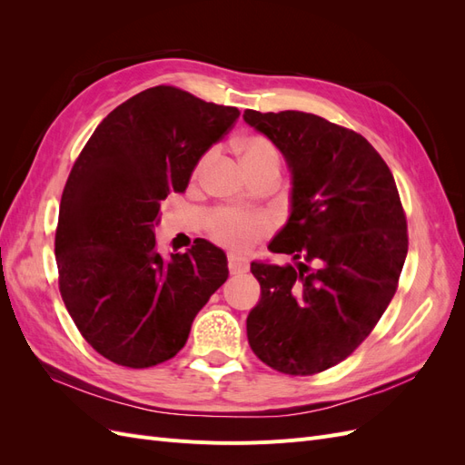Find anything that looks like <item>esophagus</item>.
<instances>
[{
    "instance_id": "obj_1",
    "label": "esophagus",
    "mask_w": 465,
    "mask_h": 465,
    "mask_svg": "<svg viewBox=\"0 0 465 465\" xmlns=\"http://www.w3.org/2000/svg\"><path fill=\"white\" fill-rule=\"evenodd\" d=\"M250 270V263L246 258L242 256H236V254H229V272L232 275H238V273H246Z\"/></svg>"
}]
</instances>
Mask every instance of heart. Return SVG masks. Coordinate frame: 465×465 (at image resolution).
I'll return each instance as SVG.
<instances>
[{"label":"heart","instance_id":"b5f03b06","mask_svg":"<svg viewBox=\"0 0 465 465\" xmlns=\"http://www.w3.org/2000/svg\"><path fill=\"white\" fill-rule=\"evenodd\" d=\"M241 161L246 168V173L254 171L263 164H281L279 149L263 135H248L241 143ZM213 159V153H207L202 157L193 171V180H198L207 163ZM205 229L211 238L227 244L231 248H248L252 242L267 231V221L262 215L250 213V211H241L232 207H219L205 217Z\"/></svg>","mask_w":465,"mask_h":465}]
</instances>
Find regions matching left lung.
<instances>
[{
  "label": "left lung",
  "instance_id": "8db88e82",
  "mask_svg": "<svg viewBox=\"0 0 465 465\" xmlns=\"http://www.w3.org/2000/svg\"><path fill=\"white\" fill-rule=\"evenodd\" d=\"M292 173L289 223L270 244L297 265L252 263L262 297L248 343L277 372L345 361L382 318L407 256V219L386 161L361 134L297 110H244Z\"/></svg>",
  "mask_w": 465,
  "mask_h": 465
}]
</instances>
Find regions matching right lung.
Listing matches in <instances>:
<instances>
[{"label": "right lung", "mask_w": 465, "mask_h": 465, "mask_svg": "<svg viewBox=\"0 0 465 465\" xmlns=\"http://www.w3.org/2000/svg\"><path fill=\"white\" fill-rule=\"evenodd\" d=\"M238 116L178 87H151L112 110L74 163L54 242L60 294L85 341L120 367L173 359L229 277L224 252L203 238L163 260L153 227L161 202L188 188Z\"/></svg>", "instance_id": "1"}]
</instances>
